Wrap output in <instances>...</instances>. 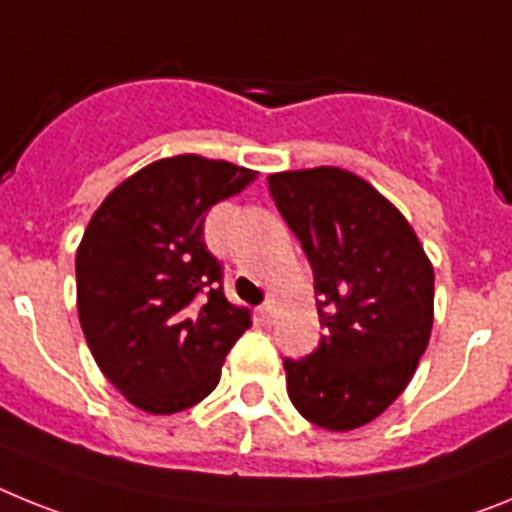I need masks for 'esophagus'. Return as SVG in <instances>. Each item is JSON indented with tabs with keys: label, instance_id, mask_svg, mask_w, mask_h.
I'll return each instance as SVG.
<instances>
[{
	"label": "esophagus",
	"instance_id": "esophagus-1",
	"mask_svg": "<svg viewBox=\"0 0 512 512\" xmlns=\"http://www.w3.org/2000/svg\"><path fill=\"white\" fill-rule=\"evenodd\" d=\"M257 311H260L262 322H273V317H275V301H265V304H262Z\"/></svg>",
	"mask_w": 512,
	"mask_h": 512
}]
</instances>
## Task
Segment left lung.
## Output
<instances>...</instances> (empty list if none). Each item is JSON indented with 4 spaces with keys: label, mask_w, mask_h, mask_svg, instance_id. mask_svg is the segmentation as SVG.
<instances>
[{
    "label": "left lung",
    "mask_w": 512,
    "mask_h": 512,
    "mask_svg": "<svg viewBox=\"0 0 512 512\" xmlns=\"http://www.w3.org/2000/svg\"><path fill=\"white\" fill-rule=\"evenodd\" d=\"M268 185L311 262L324 327L314 353L283 361L288 397L319 428H361L402 394L428 348L433 265L399 208L353 172H275Z\"/></svg>",
    "instance_id": "1"
}]
</instances>
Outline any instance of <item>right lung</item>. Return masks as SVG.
Returning a JSON list of instances; mask_svg holds the SVG:
<instances>
[{
	"label": "right lung",
	"instance_id": "obj_1",
	"mask_svg": "<svg viewBox=\"0 0 512 512\" xmlns=\"http://www.w3.org/2000/svg\"><path fill=\"white\" fill-rule=\"evenodd\" d=\"M247 167L177 154L157 159L100 203L77 250V311L92 358L123 397L172 415L206 399L226 353L252 324L224 296L203 242L208 208L242 193Z\"/></svg>",
	"mask_w": 512,
	"mask_h": 512
}]
</instances>
